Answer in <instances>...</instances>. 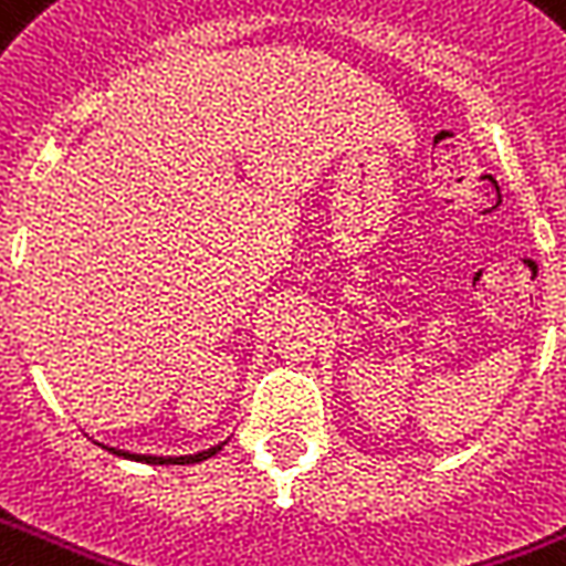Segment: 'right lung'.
Instances as JSON below:
<instances>
[{"instance_id":"right-lung-1","label":"right lung","mask_w":566,"mask_h":566,"mask_svg":"<svg viewBox=\"0 0 566 566\" xmlns=\"http://www.w3.org/2000/svg\"><path fill=\"white\" fill-rule=\"evenodd\" d=\"M226 442H219V446L207 448V451H198V454H187V457H154V454H129V451H118V448H109L112 454L127 457V460H136V463H150V465H189V463H201L207 457H213L222 451Z\"/></svg>"}]
</instances>
